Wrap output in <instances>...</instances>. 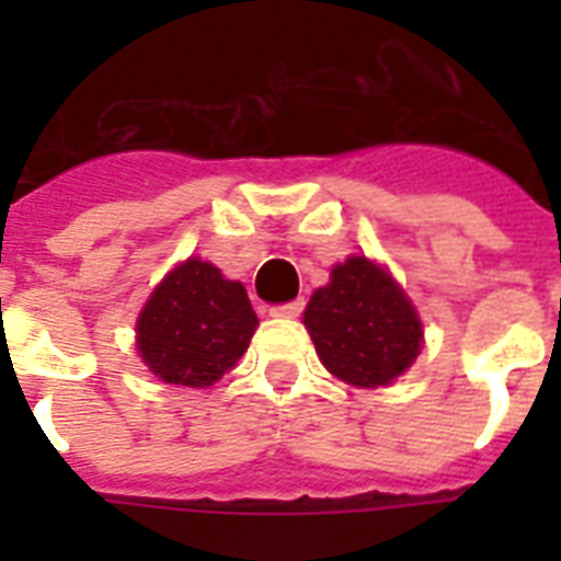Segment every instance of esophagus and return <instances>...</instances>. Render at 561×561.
<instances>
[{"label": "esophagus", "mask_w": 561, "mask_h": 561, "mask_svg": "<svg viewBox=\"0 0 561 561\" xmlns=\"http://www.w3.org/2000/svg\"><path fill=\"white\" fill-rule=\"evenodd\" d=\"M302 308H306V302H302V299H294V302H285V306H273L271 314L279 317V320H294V317L302 314Z\"/></svg>", "instance_id": "34e87169"}]
</instances>
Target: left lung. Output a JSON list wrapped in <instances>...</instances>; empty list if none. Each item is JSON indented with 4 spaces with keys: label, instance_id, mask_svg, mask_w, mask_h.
<instances>
[{
    "label": "left lung",
    "instance_id": "1",
    "mask_svg": "<svg viewBox=\"0 0 561 561\" xmlns=\"http://www.w3.org/2000/svg\"><path fill=\"white\" fill-rule=\"evenodd\" d=\"M302 323L323 367L355 387H387L422 350L416 308L367 255L332 267V282L311 294Z\"/></svg>",
    "mask_w": 561,
    "mask_h": 561
}]
</instances>
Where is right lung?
<instances>
[{
	"label": "right lung",
	"instance_id": "1",
	"mask_svg": "<svg viewBox=\"0 0 561 561\" xmlns=\"http://www.w3.org/2000/svg\"><path fill=\"white\" fill-rule=\"evenodd\" d=\"M255 317L241 282L186 259L153 288L136 320V350L165 383L211 387L250 346Z\"/></svg>",
	"mask_w": 561,
	"mask_h": 561
}]
</instances>
